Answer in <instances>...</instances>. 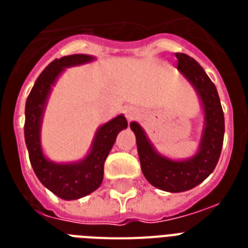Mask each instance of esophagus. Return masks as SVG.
<instances>
[{
  "mask_svg": "<svg viewBox=\"0 0 248 248\" xmlns=\"http://www.w3.org/2000/svg\"><path fill=\"white\" fill-rule=\"evenodd\" d=\"M124 114H126V118H127L128 121L135 120L136 117L139 116V113H138V110H136L135 108H127L124 110Z\"/></svg>",
  "mask_w": 248,
  "mask_h": 248,
  "instance_id": "esophagus-1",
  "label": "esophagus"
}]
</instances>
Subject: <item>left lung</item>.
I'll return each mask as SVG.
<instances>
[{
  "mask_svg": "<svg viewBox=\"0 0 248 248\" xmlns=\"http://www.w3.org/2000/svg\"><path fill=\"white\" fill-rule=\"evenodd\" d=\"M177 69L192 83L200 95L204 112V127L200 151L192 158L172 161L158 155L139 124L130 127L136 136L140 166L144 176L153 186L165 192H185L201 184L215 170L224 140V113L215 85L203 68L186 54L176 52Z\"/></svg>",
  "mask_w": 248,
  "mask_h": 248,
  "instance_id": "obj_1",
  "label": "left lung"
}]
</instances>
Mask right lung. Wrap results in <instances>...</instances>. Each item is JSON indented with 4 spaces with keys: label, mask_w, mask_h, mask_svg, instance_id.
Here are the masks:
<instances>
[{
    "label": "right lung",
    "mask_w": 248,
    "mask_h": 248,
    "mask_svg": "<svg viewBox=\"0 0 248 248\" xmlns=\"http://www.w3.org/2000/svg\"><path fill=\"white\" fill-rule=\"evenodd\" d=\"M93 56L85 54L55 59L38 76L25 103L24 138L33 171L42 184L62 200H78L100 186L104 175V162L121 130L127 127L124 116H117L99 127L91 151L82 161L76 163H55L42 153L40 130L45 105L51 86L64 68L89 63Z\"/></svg>",
    "instance_id": "right-lung-1"
}]
</instances>
